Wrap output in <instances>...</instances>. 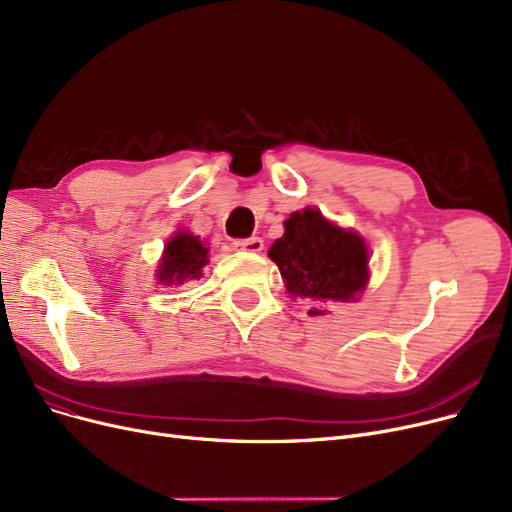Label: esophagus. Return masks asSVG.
I'll use <instances>...</instances> for the list:
<instances>
[{
    "label": "esophagus",
    "mask_w": 512,
    "mask_h": 512,
    "mask_svg": "<svg viewBox=\"0 0 512 512\" xmlns=\"http://www.w3.org/2000/svg\"><path fill=\"white\" fill-rule=\"evenodd\" d=\"M234 251H242V253H259L263 249V240L253 236V238H240L232 242Z\"/></svg>",
    "instance_id": "1"
}]
</instances>
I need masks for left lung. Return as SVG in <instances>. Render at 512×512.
<instances>
[{
  "mask_svg": "<svg viewBox=\"0 0 512 512\" xmlns=\"http://www.w3.org/2000/svg\"><path fill=\"white\" fill-rule=\"evenodd\" d=\"M270 259L285 278L291 297L325 301H354L369 280V249L352 230H344L323 217L318 208L291 213L285 234L278 238ZM320 316L325 310L312 308Z\"/></svg>",
  "mask_w": 512,
  "mask_h": 512,
  "instance_id": "1",
  "label": "left lung"
}]
</instances>
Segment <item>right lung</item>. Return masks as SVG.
<instances>
[{
  "label": "right lung",
  "mask_w": 512,
  "mask_h": 512,
  "mask_svg": "<svg viewBox=\"0 0 512 512\" xmlns=\"http://www.w3.org/2000/svg\"><path fill=\"white\" fill-rule=\"evenodd\" d=\"M208 263V246L198 236L189 232H177L164 246V255L158 266V282L183 285L185 280L202 276V268Z\"/></svg>",
  "instance_id": "1"
}]
</instances>
